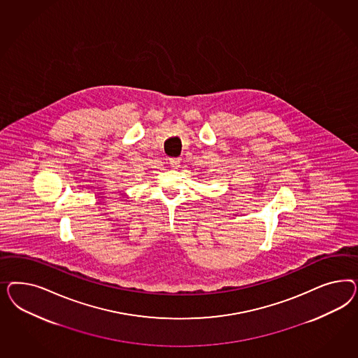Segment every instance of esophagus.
Listing matches in <instances>:
<instances>
[{
	"instance_id": "34e87169",
	"label": "esophagus",
	"mask_w": 358,
	"mask_h": 358,
	"mask_svg": "<svg viewBox=\"0 0 358 358\" xmlns=\"http://www.w3.org/2000/svg\"><path fill=\"white\" fill-rule=\"evenodd\" d=\"M180 163H181V159H178V157L169 159V165H171L173 169H177V168L180 166Z\"/></svg>"
}]
</instances>
